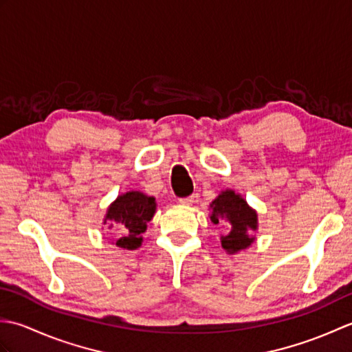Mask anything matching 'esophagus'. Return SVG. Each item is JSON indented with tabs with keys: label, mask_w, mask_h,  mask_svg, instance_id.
Here are the masks:
<instances>
[{
	"label": "esophagus",
	"mask_w": 352,
	"mask_h": 352,
	"mask_svg": "<svg viewBox=\"0 0 352 352\" xmlns=\"http://www.w3.org/2000/svg\"><path fill=\"white\" fill-rule=\"evenodd\" d=\"M178 203L180 204H184V206H189L193 203V197H186V198H180L178 199Z\"/></svg>",
	"instance_id": "esophagus-1"
}]
</instances>
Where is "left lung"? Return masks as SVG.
I'll return each instance as SVG.
<instances>
[{"label":"left lung","mask_w":352,"mask_h":352,"mask_svg":"<svg viewBox=\"0 0 352 352\" xmlns=\"http://www.w3.org/2000/svg\"><path fill=\"white\" fill-rule=\"evenodd\" d=\"M213 223H219V218H227L231 223L230 233L221 237L222 248L228 252H237L245 250L252 243L254 239L250 231L257 228V213L246 204L233 190H226L212 203Z\"/></svg>","instance_id":"8db88e82"}]
</instances>
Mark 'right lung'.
Segmentation results:
<instances>
[{"label": "right lung", "mask_w": 352, "mask_h": 352, "mask_svg": "<svg viewBox=\"0 0 352 352\" xmlns=\"http://www.w3.org/2000/svg\"><path fill=\"white\" fill-rule=\"evenodd\" d=\"M155 213V199L142 192H126L118 197L107 210L106 219L115 222L121 236L116 241L119 248L136 250L142 243V233Z\"/></svg>", "instance_id": "add662e5"}]
</instances>
